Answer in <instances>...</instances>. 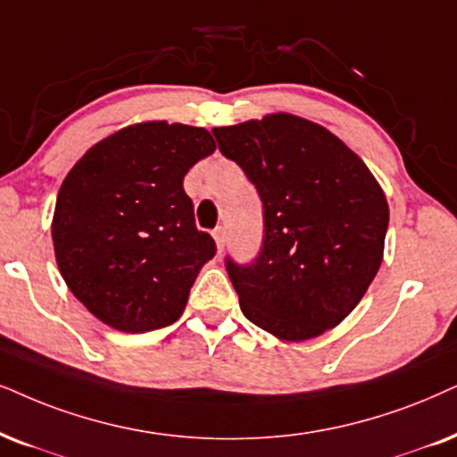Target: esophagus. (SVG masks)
I'll return each mask as SVG.
<instances>
[{
  "instance_id": "obj_1",
  "label": "esophagus",
  "mask_w": 457,
  "mask_h": 457,
  "mask_svg": "<svg viewBox=\"0 0 457 457\" xmlns=\"http://www.w3.org/2000/svg\"><path fill=\"white\" fill-rule=\"evenodd\" d=\"M212 238H215L217 251L223 253V246H225V229H223V228H217L215 232H212Z\"/></svg>"
}]
</instances>
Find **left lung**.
<instances>
[{"instance_id": "8db88e82", "label": "left lung", "mask_w": 457, "mask_h": 457, "mask_svg": "<svg viewBox=\"0 0 457 457\" xmlns=\"http://www.w3.org/2000/svg\"><path fill=\"white\" fill-rule=\"evenodd\" d=\"M263 202L255 263L228 262L240 310L280 342L337 327L384 259L388 200L358 154L325 126L278 112L212 129Z\"/></svg>"}]
</instances>
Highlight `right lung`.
I'll return each mask as SVG.
<instances>
[{
  "mask_svg": "<svg viewBox=\"0 0 457 457\" xmlns=\"http://www.w3.org/2000/svg\"><path fill=\"white\" fill-rule=\"evenodd\" d=\"M206 129L147 120L95 143L67 172L52 215L56 265L95 319L124 333L169 327L215 257L183 177L215 152Z\"/></svg>",
  "mask_w": 457,
  "mask_h": 457,
  "instance_id": "add662e5",
  "label": "right lung"
}]
</instances>
